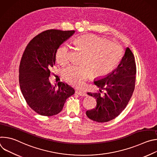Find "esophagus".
I'll use <instances>...</instances> for the list:
<instances>
[{
    "mask_svg": "<svg viewBox=\"0 0 157 157\" xmlns=\"http://www.w3.org/2000/svg\"><path fill=\"white\" fill-rule=\"evenodd\" d=\"M76 94H78L79 96H86V94L84 93V92H82V91H76L75 92Z\"/></svg>",
    "mask_w": 157,
    "mask_h": 157,
    "instance_id": "1",
    "label": "esophagus"
}]
</instances>
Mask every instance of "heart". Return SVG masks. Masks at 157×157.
Returning a JSON list of instances; mask_svg holds the SVG:
<instances>
[{
	"label": "heart",
	"instance_id": "b5f03b06",
	"mask_svg": "<svg viewBox=\"0 0 157 157\" xmlns=\"http://www.w3.org/2000/svg\"><path fill=\"white\" fill-rule=\"evenodd\" d=\"M75 43L76 47L84 53L81 65H71L62 71L63 79L70 85L82 87L93 76L102 77L113 71L122 56V48L114 41L105 38L87 34L77 37ZM56 61L62 65L70 59V50L66 44L58 48L55 54Z\"/></svg>",
	"mask_w": 157,
	"mask_h": 157
}]
</instances>
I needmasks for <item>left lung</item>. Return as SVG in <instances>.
Segmentation results:
<instances>
[{
  "mask_svg": "<svg viewBox=\"0 0 157 157\" xmlns=\"http://www.w3.org/2000/svg\"><path fill=\"white\" fill-rule=\"evenodd\" d=\"M135 58L128 47L125 49L117 68L94 84L105 93H87L96 99V107L86 111V116L98 122H106L117 117L128 104L135 89L136 81Z\"/></svg>",
  "mask_w": 157,
  "mask_h": 157,
  "instance_id": "1",
  "label": "left lung"
}]
</instances>
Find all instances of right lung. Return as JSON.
Returning a JSON list of instances; mask_svg holds the SVG:
<instances>
[{
  "instance_id": "1",
  "label": "right lung",
  "mask_w": 157,
  "mask_h": 157,
  "mask_svg": "<svg viewBox=\"0 0 157 157\" xmlns=\"http://www.w3.org/2000/svg\"><path fill=\"white\" fill-rule=\"evenodd\" d=\"M75 30H48L35 36L27 44L19 66V83L27 104L41 116H52L62 110L66 100L74 94L68 84L59 82L58 88L49 81L55 64L56 50Z\"/></svg>"
}]
</instances>
